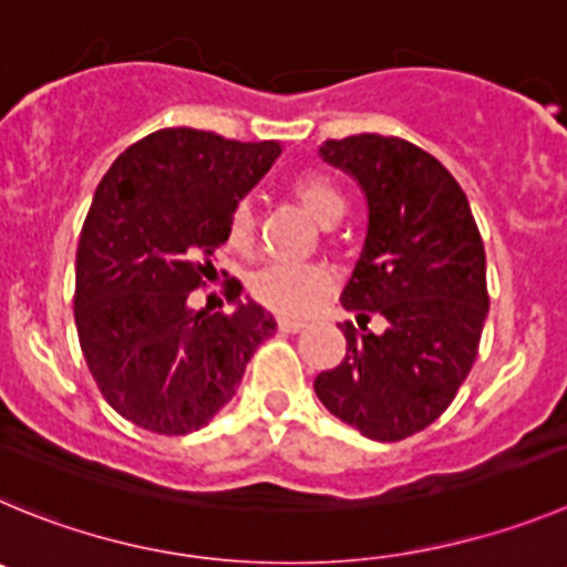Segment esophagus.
<instances>
[{
	"label": "esophagus",
	"instance_id": "esophagus-1",
	"mask_svg": "<svg viewBox=\"0 0 567 567\" xmlns=\"http://www.w3.org/2000/svg\"><path fill=\"white\" fill-rule=\"evenodd\" d=\"M277 328L282 330V333H296V330L305 328V321L302 319H290V316H279Z\"/></svg>",
	"mask_w": 567,
	"mask_h": 567
}]
</instances>
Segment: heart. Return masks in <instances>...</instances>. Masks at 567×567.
I'll return each instance as SVG.
<instances>
[{"mask_svg": "<svg viewBox=\"0 0 567 567\" xmlns=\"http://www.w3.org/2000/svg\"><path fill=\"white\" fill-rule=\"evenodd\" d=\"M290 195L319 226H333L344 217L347 195L344 188L324 172H302L290 181ZM226 239L234 251H251L257 239V214L248 200L234 203L228 212ZM333 277L324 265H288L274 262L259 268L248 288L257 302L279 313H308L321 296L328 293Z\"/></svg>", "mask_w": 567, "mask_h": 567, "instance_id": "heart-1", "label": "heart"}]
</instances>
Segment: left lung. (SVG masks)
<instances>
[{
  "instance_id": "8db88e82",
  "label": "left lung",
  "mask_w": 567,
  "mask_h": 567,
  "mask_svg": "<svg viewBox=\"0 0 567 567\" xmlns=\"http://www.w3.org/2000/svg\"><path fill=\"white\" fill-rule=\"evenodd\" d=\"M321 157L361 183L370 226L341 293L347 353L316 375L319 401L372 441H404L446 412L481 350L486 251L461 183L395 135L328 141ZM370 318L385 321L372 334Z\"/></svg>"
}]
</instances>
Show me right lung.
I'll return each mask as SVG.
<instances>
[{"instance_id":"1","label":"right lung","mask_w":567,"mask_h":567,"mask_svg":"<svg viewBox=\"0 0 567 567\" xmlns=\"http://www.w3.org/2000/svg\"><path fill=\"white\" fill-rule=\"evenodd\" d=\"M279 152L169 126L121 152L95 188L75 254V328L106 404L141 430H203L277 330L262 305L237 302V279L226 282L231 313H195L188 296L217 274L228 212Z\"/></svg>"}]
</instances>
